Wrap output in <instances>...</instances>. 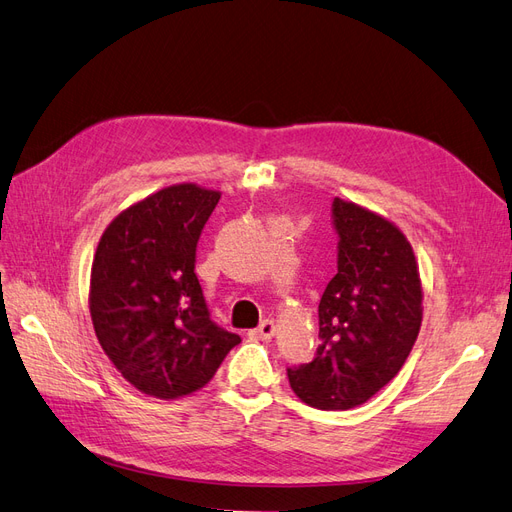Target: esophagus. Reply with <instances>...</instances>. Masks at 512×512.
Here are the masks:
<instances>
[{
    "label": "esophagus",
    "mask_w": 512,
    "mask_h": 512,
    "mask_svg": "<svg viewBox=\"0 0 512 512\" xmlns=\"http://www.w3.org/2000/svg\"><path fill=\"white\" fill-rule=\"evenodd\" d=\"M274 334H276V325H274V321H272V319L261 321V325H259V327H255L253 332H251V336H253V338H257V340H270Z\"/></svg>",
    "instance_id": "obj_1"
}]
</instances>
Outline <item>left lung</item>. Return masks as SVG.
I'll return each mask as SVG.
<instances>
[{
    "mask_svg": "<svg viewBox=\"0 0 512 512\" xmlns=\"http://www.w3.org/2000/svg\"><path fill=\"white\" fill-rule=\"evenodd\" d=\"M338 272L319 302L317 357L289 368L298 398L319 410L366 404L398 374L423 321L417 257L402 229L336 197Z\"/></svg>",
    "mask_w": 512,
    "mask_h": 512,
    "instance_id": "left-lung-1",
    "label": "left lung"
}]
</instances>
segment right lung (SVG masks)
Masks as SVG:
<instances>
[{
    "mask_svg": "<svg viewBox=\"0 0 512 512\" xmlns=\"http://www.w3.org/2000/svg\"><path fill=\"white\" fill-rule=\"evenodd\" d=\"M221 193L161 189L114 217L91 266L89 310L104 353L127 383L159 400L202 389L240 342L210 321L195 249Z\"/></svg>",
    "mask_w": 512,
    "mask_h": 512,
    "instance_id": "add662e5",
    "label": "right lung"
}]
</instances>
